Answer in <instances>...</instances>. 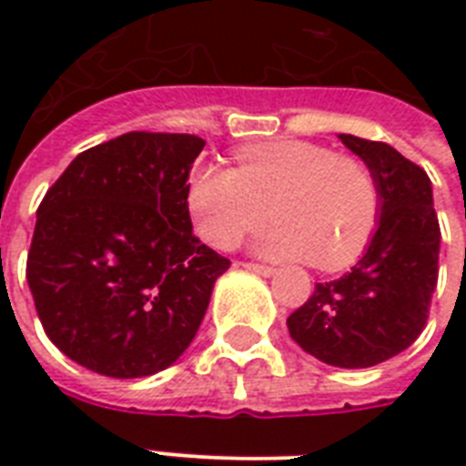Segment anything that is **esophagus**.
<instances>
[{
	"label": "esophagus",
	"mask_w": 466,
	"mask_h": 466,
	"mask_svg": "<svg viewBox=\"0 0 466 466\" xmlns=\"http://www.w3.org/2000/svg\"><path fill=\"white\" fill-rule=\"evenodd\" d=\"M244 268L256 273V276H263V278H270L276 276V268H270V266H261V263H244Z\"/></svg>",
	"instance_id": "34e87169"
}]
</instances>
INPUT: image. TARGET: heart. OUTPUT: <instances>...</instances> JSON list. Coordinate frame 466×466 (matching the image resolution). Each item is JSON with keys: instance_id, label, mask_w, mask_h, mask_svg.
Here are the masks:
<instances>
[{"instance_id": "1", "label": "heart", "mask_w": 466, "mask_h": 466, "mask_svg": "<svg viewBox=\"0 0 466 466\" xmlns=\"http://www.w3.org/2000/svg\"><path fill=\"white\" fill-rule=\"evenodd\" d=\"M239 167L203 164L190 174L186 205L198 234L215 248H234L270 215L256 251L273 261H314L324 270L353 263L380 215L375 176L360 159L307 140L241 147Z\"/></svg>"}]
</instances>
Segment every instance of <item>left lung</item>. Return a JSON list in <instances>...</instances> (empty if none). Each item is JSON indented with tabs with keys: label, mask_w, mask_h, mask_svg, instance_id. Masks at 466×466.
Instances as JSON below:
<instances>
[{
	"label": "left lung",
	"mask_w": 466,
	"mask_h": 466,
	"mask_svg": "<svg viewBox=\"0 0 466 466\" xmlns=\"http://www.w3.org/2000/svg\"><path fill=\"white\" fill-rule=\"evenodd\" d=\"M380 190L377 229L346 276L317 283L288 317L292 340L333 368H372L419 339L438 285L441 225L431 178L384 142L339 135Z\"/></svg>",
	"instance_id": "left-lung-1"
}]
</instances>
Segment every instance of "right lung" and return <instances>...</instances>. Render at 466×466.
Instances as JSON below:
<instances>
[{"label": "right lung", "instance_id": "obj_1", "mask_svg": "<svg viewBox=\"0 0 466 466\" xmlns=\"http://www.w3.org/2000/svg\"><path fill=\"white\" fill-rule=\"evenodd\" d=\"M196 135L126 133L76 157L38 208L25 280L47 339L82 368L155 375L183 355L229 261L186 205Z\"/></svg>", "mask_w": 466, "mask_h": 466}]
</instances>
